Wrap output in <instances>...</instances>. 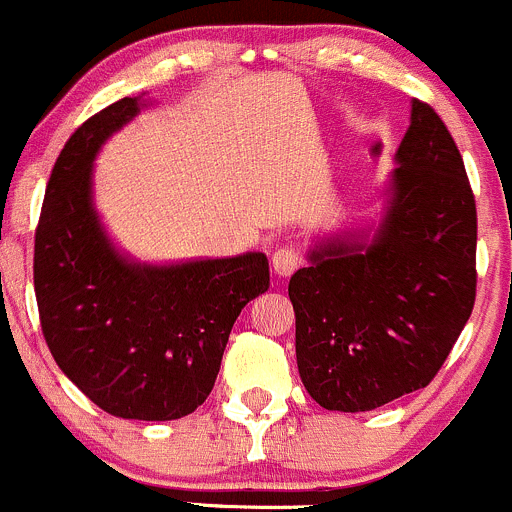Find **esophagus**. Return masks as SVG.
I'll return each mask as SVG.
<instances>
[{"instance_id":"1","label":"esophagus","mask_w":512,"mask_h":512,"mask_svg":"<svg viewBox=\"0 0 512 512\" xmlns=\"http://www.w3.org/2000/svg\"><path fill=\"white\" fill-rule=\"evenodd\" d=\"M271 266H273V273H276L278 278H286V276H291L298 266H301V256H298V251H293V249H278L276 254L271 256Z\"/></svg>"}]
</instances>
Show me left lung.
Segmentation results:
<instances>
[{
	"label": "left lung",
	"instance_id": "1",
	"mask_svg": "<svg viewBox=\"0 0 512 512\" xmlns=\"http://www.w3.org/2000/svg\"><path fill=\"white\" fill-rule=\"evenodd\" d=\"M368 236H331L288 283L296 361L313 401L361 413L426 388L475 303L478 216L463 156L423 101Z\"/></svg>",
	"mask_w": 512,
	"mask_h": 512
}]
</instances>
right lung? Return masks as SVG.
Returning <instances> with one entry per match:
<instances>
[{"instance_id":"1","label":"right lung","mask_w":512,"mask_h":512,"mask_svg":"<svg viewBox=\"0 0 512 512\" xmlns=\"http://www.w3.org/2000/svg\"><path fill=\"white\" fill-rule=\"evenodd\" d=\"M139 111V96H124L64 144L34 236V291L44 341L89 401L116 418L176 421L209 398L241 308L268 291V258L151 266L111 244L91 171Z\"/></svg>"}]
</instances>
